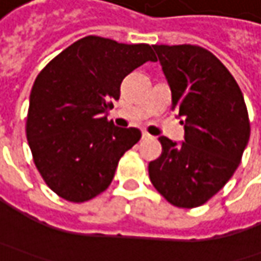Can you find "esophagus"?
Returning a JSON list of instances; mask_svg holds the SVG:
<instances>
[{
	"mask_svg": "<svg viewBox=\"0 0 261 261\" xmlns=\"http://www.w3.org/2000/svg\"><path fill=\"white\" fill-rule=\"evenodd\" d=\"M149 138H151V135L148 132H142V139H149Z\"/></svg>",
	"mask_w": 261,
	"mask_h": 261,
	"instance_id": "esophagus-1",
	"label": "esophagus"
}]
</instances>
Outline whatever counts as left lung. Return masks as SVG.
<instances>
[{"mask_svg":"<svg viewBox=\"0 0 261 261\" xmlns=\"http://www.w3.org/2000/svg\"><path fill=\"white\" fill-rule=\"evenodd\" d=\"M183 117L185 142L160 138L163 152L149 163L151 183L177 207H197L236 173L250 139L240 87L214 54L196 45H154Z\"/></svg>","mask_w":261,"mask_h":261,"instance_id":"left-lung-1","label":"left lung"}]
</instances>
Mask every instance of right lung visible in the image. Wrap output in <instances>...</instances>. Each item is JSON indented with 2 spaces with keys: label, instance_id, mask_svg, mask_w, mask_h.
I'll list each match as a JSON object with an SVG mask.
<instances>
[{
  "label": "right lung",
  "instance_id": "1",
  "mask_svg": "<svg viewBox=\"0 0 261 261\" xmlns=\"http://www.w3.org/2000/svg\"><path fill=\"white\" fill-rule=\"evenodd\" d=\"M148 61L151 46L87 36L68 46L36 78L25 135L45 183L81 203L110 186L119 160L141 139L136 127L107 119L127 74Z\"/></svg>",
  "mask_w": 261,
  "mask_h": 261
}]
</instances>
